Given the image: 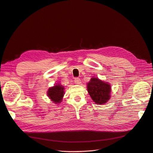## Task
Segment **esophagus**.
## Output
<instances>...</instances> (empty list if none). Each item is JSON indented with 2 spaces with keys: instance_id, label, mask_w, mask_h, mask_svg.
<instances>
[{
  "instance_id": "34e87169",
  "label": "esophagus",
  "mask_w": 153,
  "mask_h": 153,
  "mask_svg": "<svg viewBox=\"0 0 153 153\" xmlns=\"http://www.w3.org/2000/svg\"><path fill=\"white\" fill-rule=\"evenodd\" d=\"M74 82H75V83L76 84H80V79L79 78H75V80H74Z\"/></svg>"
}]
</instances>
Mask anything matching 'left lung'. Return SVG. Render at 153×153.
Instances as JSON below:
<instances>
[{"label": "left lung", "mask_w": 153, "mask_h": 153, "mask_svg": "<svg viewBox=\"0 0 153 153\" xmlns=\"http://www.w3.org/2000/svg\"><path fill=\"white\" fill-rule=\"evenodd\" d=\"M87 85L88 92L96 104L103 105L110 100L111 87L108 83L96 77L92 78Z\"/></svg>", "instance_id": "1"}]
</instances>
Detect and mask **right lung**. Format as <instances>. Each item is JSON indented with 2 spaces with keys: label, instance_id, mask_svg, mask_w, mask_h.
<instances>
[{
  "label": "right lung",
  "instance_id": "obj_1",
  "mask_svg": "<svg viewBox=\"0 0 153 153\" xmlns=\"http://www.w3.org/2000/svg\"><path fill=\"white\" fill-rule=\"evenodd\" d=\"M64 87L58 84L53 87L49 88L47 92V95L49 98L55 104L60 103L62 100L64 94Z\"/></svg>",
  "mask_w": 153,
  "mask_h": 153
}]
</instances>
